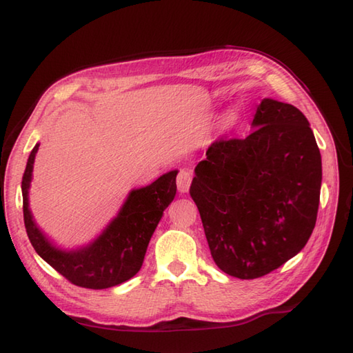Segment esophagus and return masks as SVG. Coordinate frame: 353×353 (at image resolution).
Returning a JSON list of instances; mask_svg holds the SVG:
<instances>
[{
  "mask_svg": "<svg viewBox=\"0 0 353 353\" xmlns=\"http://www.w3.org/2000/svg\"><path fill=\"white\" fill-rule=\"evenodd\" d=\"M192 184V175L189 170L181 169L176 176V187L179 193H187L189 192V187Z\"/></svg>",
  "mask_w": 353,
  "mask_h": 353,
  "instance_id": "obj_1",
  "label": "esophagus"
}]
</instances>
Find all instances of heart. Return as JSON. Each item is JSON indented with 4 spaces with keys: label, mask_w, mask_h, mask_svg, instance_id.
Wrapping results in <instances>:
<instances>
[{
    "label": "heart",
    "mask_w": 353,
    "mask_h": 353,
    "mask_svg": "<svg viewBox=\"0 0 353 353\" xmlns=\"http://www.w3.org/2000/svg\"><path fill=\"white\" fill-rule=\"evenodd\" d=\"M239 119H241L239 110H237V108H230L224 116V123L227 126H234L237 121H239Z\"/></svg>",
    "instance_id": "1"
}]
</instances>
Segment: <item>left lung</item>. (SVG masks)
<instances>
[{
  "mask_svg": "<svg viewBox=\"0 0 353 353\" xmlns=\"http://www.w3.org/2000/svg\"><path fill=\"white\" fill-rule=\"evenodd\" d=\"M247 139L216 141L195 168L190 196L214 263L257 279L299 254L317 219L321 155L303 112L265 97Z\"/></svg>",
  "mask_w": 353,
  "mask_h": 353,
  "instance_id": "obj_1",
  "label": "left lung"
}]
</instances>
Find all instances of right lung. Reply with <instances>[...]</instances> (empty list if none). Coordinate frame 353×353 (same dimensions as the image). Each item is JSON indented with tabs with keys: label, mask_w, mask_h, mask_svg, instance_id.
I'll return each instance as SVG.
<instances>
[{
	"label": "right lung",
	"mask_w": 353,
	"mask_h": 353,
	"mask_svg": "<svg viewBox=\"0 0 353 353\" xmlns=\"http://www.w3.org/2000/svg\"><path fill=\"white\" fill-rule=\"evenodd\" d=\"M36 143L23 176L24 224L36 253L71 283L90 290H106L126 282L140 271L158 222L176 195L178 170H170L149 185L129 190L108 225L94 239L74 248H62L36 224L30 210Z\"/></svg>",
	"instance_id": "1"
}]
</instances>
